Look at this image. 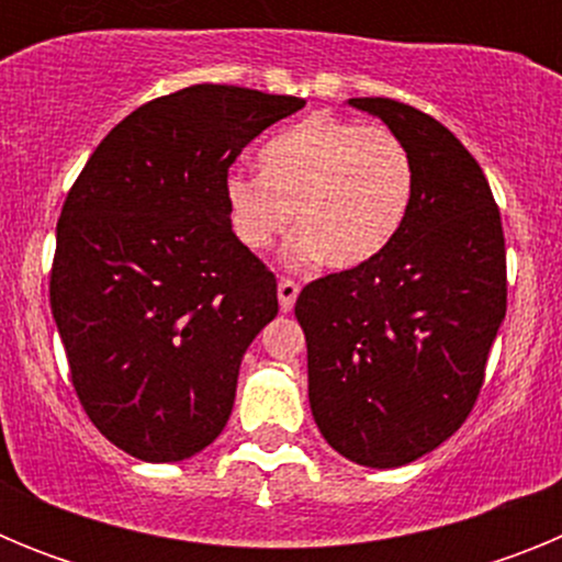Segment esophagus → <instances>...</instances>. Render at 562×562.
I'll return each instance as SVG.
<instances>
[{
  "label": "esophagus",
  "instance_id": "esophagus-1",
  "mask_svg": "<svg viewBox=\"0 0 562 562\" xmlns=\"http://www.w3.org/2000/svg\"><path fill=\"white\" fill-rule=\"evenodd\" d=\"M301 292V286L292 281V278H281L278 281V304H281V312H290L295 306V297Z\"/></svg>",
  "mask_w": 562,
  "mask_h": 562
}]
</instances>
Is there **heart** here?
Segmentation results:
<instances>
[{
	"label": "heart",
	"mask_w": 562,
	"mask_h": 562,
	"mask_svg": "<svg viewBox=\"0 0 562 562\" xmlns=\"http://www.w3.org/2000/svg\"><path fill=\"white\" fill-rule=\"evenodd\" d=\"M258 168L227 173L231 227L258 252L284 236L297 213L301 233L286 250L292 265H369L402 231L414 200V162L394 132L326 114L270 137Z\"/></svg>",
	"instance_id": "heart-1"
}]
</instances>
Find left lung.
Masks as SVG:
<instances>
[{"label":"left lung","instance_id":"1","mask_svg":"<svg viewBox=\"0 0 562 562\" xmlns=\"http://www.w3.org/2000/svg\"><path fill=\"white\" fill-rule=\"evenodd\" d=\"M405 143L408 220L369 265L304 286L310 405L331 448L362 467L436 450L473 411L506 315L501 213L473 154L430 114L391 98H349Z\"/></svg>","mask_w":562,"mask_h":562}]
</instances>
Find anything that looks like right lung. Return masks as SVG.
Returning a JSON list of instances; mask_svg holds the SVG:
<instances>
[{"instance_id": "add662e5", "label": "right lung", "mask_w": 562, "mask_h": 562, "mask_svg": "<svg viewBox=\"0 0 562 562\" xmlns=\"http://www.w3.org/2000/svg\"><path fill=\"white\" fill-rule=\"evenodd\" d=\"M304 103L186 87L123 117L67 193L49 306L83 411L134 459H191L231 419L241 357L278 295L231 227L227 168Z\"/></svg>"}]
</instances>
